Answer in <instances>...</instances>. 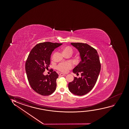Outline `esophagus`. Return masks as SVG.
Segmentation results:
<instances>
[{"mask_svg":"<svg viewBox=\"0 0 129 129\" xmlns=\"http://www.w3.org/2000/svg\"><path fill=\"white\" fill-rule=\"evenodd\" d=\"M65 76V74H62V73H60L59 74V76L60 77H62V76Z\"/></svg>","mask_w":129,"mask_h":129,"instance_id":"obj_1","label":"esophagus"}]
</instances>
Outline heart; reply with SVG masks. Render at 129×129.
Returning a JSON list of instances; mask_svg holds the SVG:
<instances>
[{"label":"heart","instance_id":"b5f03b06","mask_svg":"<svg viewBox=\"0 0 129 129\" xmlns=\"http://www.w3.org/2000/svg\"><path fill=\"white\" fill-rule=\"evenodd\" d=\"M62 52L64 55L68 53L71 54L72 52V49L69 46H67L63 48ZM57 68L58 70L61 71L62 72L66 73L69 70H70L72 68V64L71 62H63L59 64L57 66Z\"/></svg>","mask_w":129,"mask_h":129}]
</instances>
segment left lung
Returning a JSON list of instances; mask_svg holds the SVG:
<instances>
[{"instance_id":"1","label":"left lung","mask_w":129,"mask_h":129,"mask_svg":"<svg viewBox=\"0 0 129 129\" xmlns=\"http://www.w3.org/2000/svg\"><path fill=\"white\" fill-rule=\"evenodd\" d=\"M71 44L79 52L81 61L73 70L81 77H74L68 84L70 91L75 95H83L88 93L93 88L101 71V65L96 50L87 44L72 43Z\"/></svg>"}]
</instances>
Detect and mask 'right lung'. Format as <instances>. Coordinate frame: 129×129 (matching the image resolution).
<instances>
[{
	"label": "right lung",
	"instance_id": "obj_1",
	"mask_svg": "<svg viewBox=\"0 0 129 129\" xmlns=\"http://www.w3.org/2000/svg\"><path fill=\"white\" fill-rule=\"evenodd\" d=\"M62 44L41 43L37 44L28 55L25 66L27 78L33 89L40 95H50L56 89L58 74L52 71L49 75H44L43 73L49 67L52 52Z\"/></svg>",
	"mask_w": 129,
	"mask_h": 129
}]
</instances>
